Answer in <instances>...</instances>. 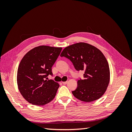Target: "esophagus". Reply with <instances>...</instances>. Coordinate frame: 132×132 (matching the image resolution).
I'll return each instance as SVG.
<instances>
[{"label":"esophagus","instance_id":"esophagus-1","mask_svg":"<svg viewBox=\"0 0 132 132\" xmlns=\"http://www.w3.org/2000/svg\"><path fill=\"white\" fill-rule=\"evenodd\" d=\"M67 81H63V82H62V84L63 85H66L67 84Z\"/></svg>","mask_w":132,"mask_h":132}]
</instances>
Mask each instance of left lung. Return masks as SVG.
Listing matches in <instances>:
<instances>
[{
    "mask_svg": "<svg viewBox=\"0 0 132 132\" xmlns=\"http://www.w3.org/2000/svg\"><path fill=\"white\" fill-rule=\"evenodd\" d=\"M61 57L69 59L77 70H84V79L78 81L77 89L72 91L79 100L90 102L105 94L110 80L109 63L102 52L85 42L65 47Z\"/></svg>",
    "mask_w": 132,
    "mask_h": 132,
    "instance_id": "left-lung-1",
    "label": "left lung"
}]
</instances>
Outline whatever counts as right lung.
I'll list each match as a JSON object with an SVG mask.
<instances>
[{
	"mask_svg": "<svg viewBox=\"0 0 132 132\" xmlns=\"http://www.w3.org/2000/svg\"><path fill=\"white\" fill-rule=\"evenodd\" d=\"M62 47L39 46L31 50L19 64L17 84L20 93L34 105L43 106L53 100L59 84L46 78L52 75V67Z\"/></svg>",
	"mask_w": 132,
	"mask_h": 132,
	"instance_id": "add662e5",
	"label": "right lung"
}]
</instances>
